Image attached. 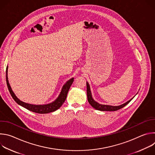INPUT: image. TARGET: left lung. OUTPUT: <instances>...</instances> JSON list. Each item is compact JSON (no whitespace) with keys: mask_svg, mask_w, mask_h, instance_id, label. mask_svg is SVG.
Here are the masks:
<instances>
[{"mask_svg":"<svg viewBox=\"0 0 155 155\" xmlns=\"http://www.w3.org/2000/svg\"><path fill=\"white\" fill-rule=\"evenodd\" d=\"M86 91H87V101L90 104V105L94 108L95 109L97 110H100V111H116V110H118L123 107H124L125 105H126L127 104L130 102V101L133 99L132 98L126 103L119 105V106H112V105H103V104H100L96 102L93 98L92 97V94L90 90V86L89 83L86 82Z\"/></svg>","mask_w":155,"mask_h":155,"instance_id":"left-lung-1","label":"left lung"}]
</instances>
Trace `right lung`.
<instances>
[{
	"instance_id": "1",
	"label": "right lung",
	"mask_w": 155,
	"mask_h": 155,
	"mask_svg": "<svg viewBox=\"0 0 155 155\" xmlns=\"http://www.w3.org/2000/svg\"><path fill=\"white\" fill-rule=\"evenodd\" d=\"M7 69H8V67H7V71H6V81H7V84L8 86V89L9 92H10L12 97H13V99L15 100V101L18 104L26 108V109L30 110V111H31V112L37 113V114H48V113L54 112L58 108H59L61 107V105L63 104L64 101H65L66 97H67L68 91L71 87V86L72 85V84L74 81V78H72L69 80L64 84L59 96L54 102L48 104H45V105H33V104L25 103L23 101H20L15 96V93L12 91V88L10 87V85L8 83V77H7Z\"/></svg>"
}]
</instances>
